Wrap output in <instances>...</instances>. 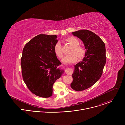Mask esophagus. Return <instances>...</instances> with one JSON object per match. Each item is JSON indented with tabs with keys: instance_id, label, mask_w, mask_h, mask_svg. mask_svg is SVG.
Instances as JSON below:
<instances>
[{
	"instance_id": "34e87169",
	"label": "esophagus",
	"mask_w": 125,
	"mask_h": 125,
	"mask_svg": "<svg viewBox=\"0 0 125 125\" xmlns=\"http://www.w3.org/2000/svg\"><path fill=\"white\" fill-rule=\"evenodd\" d=\"M65 73L67 75H72V73H73V70L72 69H71L69 68H67L65 70Z\"/></svg>"
}]
</instances>
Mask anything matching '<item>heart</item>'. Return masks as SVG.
<instances>
[{
	"mask_svg": "<svg viewBox=\"0 0 125 125\" xmlns=\"http://www.w3.org/2000/svg\"><path fill=\"white\" fill-rule=\"evenodd\" d=\"M66 41L68 42L72 47L71 48L69 53H71L69 55H65L62 59V62L66 64H70L76 62L78 58L81 59L84 56L85 50V49L79 45L80 42L79 40L73 37H68ZM54 51L56 55L59 58L63 56L62 47L60 42H57L54 45Z\"/></svg>",
	"mask_w": 125,
	"mask_h": 125,
	"instance_id": "1",
	"label": "heart"
}]
</instances>
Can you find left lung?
<instances>
[{"label": "left lung", "instance_id": "8db88e82", "mask_svg": "<svg viewBox=\"0 0 125 125\" xmlns=\"http://www.w3.org/2000/svg\"><path fill=\"white\" fill-rule=\"evenodd\" d=\"M72 33L83 42L85 49L82 61L74 65L73 81L71 84L74 90L82 91L93 85L101 77L106 61L105 45L90 31L79 30Z\"/></svg>", "mask_w": 125, "mask_h": 125}]
</instances>
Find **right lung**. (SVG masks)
<instances>
[{
  "instance_id": "1",
  "label": "right lung",
  "mask_w": 125,
  "mask_h": 125,
  "mask_svg": "<svg viewBox=\"0 0 125 125\" xmlns=\"http://www.w3.org/2000/svg\"><path fill=\"white\" fill-rule=\"evenodd\" d=\"M57 38L56 35H38L23 49L21 65L23 80L30 91L40 97L51 96L53 84L64 72L58 68L61 63L54 51Z\"/></svg>"
}]
</instances>
